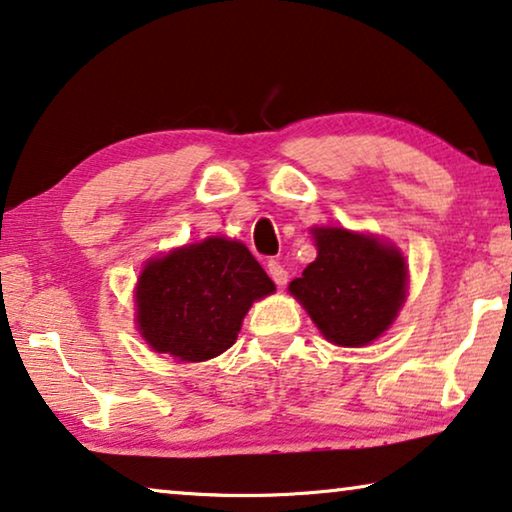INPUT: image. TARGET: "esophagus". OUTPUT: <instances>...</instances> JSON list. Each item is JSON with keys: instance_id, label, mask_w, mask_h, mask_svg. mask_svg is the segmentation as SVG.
Returning <instances> with one entry per match:
<instances>
[{"instance_id": "34e87169", "label": "esophagus", "mask_w": 512, "mask_h": 512, "mask_svg": "<svg viewBox=\"0 0 512 512\" xmlns=\"http://www.w3.org/2000/svg\"><path fill=\"white\" fill-rule=\"evenodd\" d=\"M266 271H269V276L273 283H276L278 287H283L287 283V271L283 269V264L276 262V259H271L269 264H266Z\"/></svg>"}]
</instances>
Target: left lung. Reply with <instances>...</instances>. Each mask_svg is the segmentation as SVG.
<instances>
[{"label":"left lung","mask_w":512,"mask_h":512,"mask_svg":"<svg viewBox=\"0 0 512 512\" xmlns=\"http://www.w3.org/2000/svg\"><path fill=\"white\" fill-rule=\"evenodd\" d=\"M318 257L290 283L327 341L362 348L390 329L406 301L408 266L397 246L343 227L311 229Z\"/></svg>","instance_id":"1"}]
</instances>
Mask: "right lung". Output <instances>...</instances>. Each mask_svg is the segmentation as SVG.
<instances>
[{
	"label": "right lung",
	"mask_w": 512,
	"mask_h": 512,
	"mask_svg": "<svg viewBox=\"0 0 512 512\" xmlns=\"http://www.w3.org/2000/svg\"><path fill=\"white\" fill-rule=\"evenodd\" d=\"M276 292L241 241L211 236L148 259L136 283V325L155 352L206 362L232 348L253 301Z\"/></svg>",
	"instance_id": "right-lung-1"
}]
</instances>
